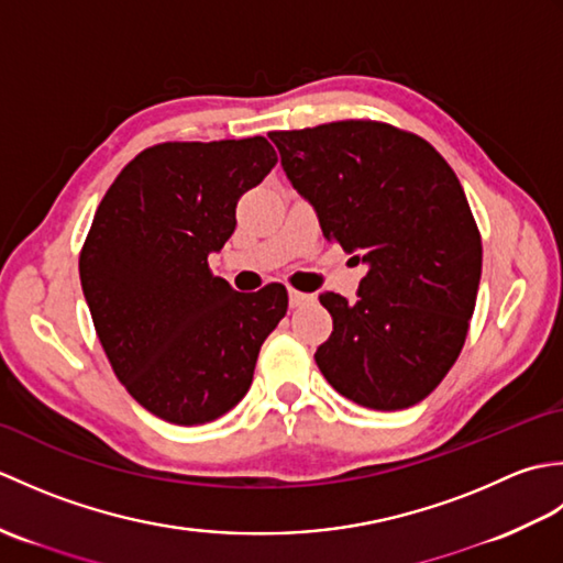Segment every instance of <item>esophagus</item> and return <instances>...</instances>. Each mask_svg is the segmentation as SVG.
Wrapping results in <instances>:
<instances>
[{
    "label": "esophagus",
    "instance_id": "1",
    "mask_svg": "<svg viewBox=\"0 0 563 563\" xmlns=\"http://www.w3.org/2000/svg\"><path fill=\"white\" fill-rule=\"evenodd\" d=\"M312 300V295L300 292V290H290V307H302Z\"/></svg>",
    "mask_w": 563,
    "mask_h": 563
}]
</instances>
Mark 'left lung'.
<instances>
[{
  "label": "left lung",
  "instance_id": "left-lung-1",
  "mask_svg": "<svg viewBox=\"0 0 563 563\" xmlns=\"http://www.w3.org/2000/svg\"><path fill=\"white\" fill-rule=\"evenodd\" d=\"M268 137L324 236L367 266L355 302L319 295L333 319L314 353L321 375L375 411L423 401L457 361L482 278L460 178L423 137L377 121Z\"/></svg>",
  "mask_w": 563,
  "mask_h": 563
}]
</instances>
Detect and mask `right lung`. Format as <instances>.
I'll return each instance as SVG.
<instances>
[{"label":"right lung","instance_id":"right-lung-1","mask_svg":"<svg viewBox=\"0 0 563 563\" xmlns=\"http://www.w3.org/2000/svg\"><path fill=\"white\" fill-rule=\"evenodd\" d=\"M278 162L266 137L162 142L115 176L79 254L93 329L140 406L200 426L244 399L268 333L288 312L271 283L236 292L208 256L236 227V202Z\"/></svg>","mask_w":563,"mask_h":563}]
</instances>
